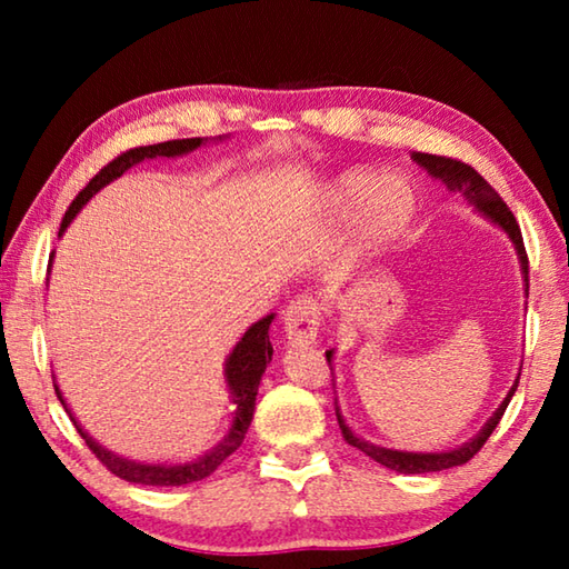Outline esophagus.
<instances>
[{
	"instance_id": "esophagus-1",
	"label": "esophagus",
	"mask_w": 569,
	"mask_h": 569,
	"mask_svg": "<svg viewBox=\"0 0 569 569\" xmlns=\"http://www.w3.org/2000/svg\"><path fill=\"white\" fill-rule=\"evenodd\" d=\"M321 326V306L313 296H298L283 313V329L291 343H313Z\"/></svg>"
}]
</instances>
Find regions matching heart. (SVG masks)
Instances as JSON below:
<instances>
[{
  "mask_svg": "<svg viewBox=\"0 0 569 569\" xmlns=\"http://www.w3.org/2000/svg\"><path fill=\"white\" fill-rule=\"evenodd\" d=\"M333 203L341 210H356L361 203V228L366 238L381 240L397 236L413 216L417 196L407 180H379L371 170H351L333 182Z\"/></svg>",
  "mask_w": 569,
  "mask_h": 569,
  "instance_id": "b5f03b06",
  "label": "heart"
}]
</instances>
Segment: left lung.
Masks as SVG:
<instances>
[{
	"mask_svg": "<svg viewBox=\"0 0 569 569\" xmlns=\"http://www.w3.org/2000/svg\"><path fill=\"white\" fill-rule=\"evenodd\" d=\"M411 158L419 162V166L429 172V176L439 178L441 182L449 190L461 192L469 203H475V208L479 213H485L489 220H495L497 226H502L509 238H512V243L517 248V256H519V263H522V273H525V286L529 291V261H527V250H525V240H522V230H519V223L512 210L507 208V203L502 198H499V192L489 186V182L479 176V172L467 166V162H461L457 158H447V156H429V152H411ZM326 361L331 363V351H326ZM517 383L509 389L507 399L502 401V407L495 411V417L485 423V429L479 431V435L467 441L465 447H459L455 451H441V455H411V451H393V449H383V447H373L369 441H363L359 437L351 435V429L346 427V421L341 419L339 407H336L333 401V409H336V419H339V429L346 439V445H351L356 449H361L366 457L379 461L381 467L393 469V471H401V475H423V471H441V469H451V467H459V465H467V461L477 455V451L487 445V439L492 437V431L497 429L499 419H502V413L507 409L509 399L515 397L517 391Z\"/></svg>",
	"mask_w": 569,
	"mask_h": 569,
	"instance_id": "8db88e82",
	"label": "left lung"
}]
</instances>
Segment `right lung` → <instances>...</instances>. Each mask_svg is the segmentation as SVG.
Masks as SVG:
<instances>
[{
  "label": "right lung",
  "instance_id": "right-lung-1",
  "mask_svg": "<svg viewBox=\"0 0 569 569\" xmlns=\"http://www.w3.org/2000/svg\"><path fill=\"white\" fill-rule=\"evenodd\" d=\"M200 142H203V138H186V140H168V142H158V146L132 148V150L120 152V156L110 160L108 166H104L98 176L88 182V186L77 192V198L72 200L62 218L60 236L64 233V228L70 226V220L80 213V208L88 203L94 192L108 186L110 180L120 178L124 170L138 166L140 160H148V158L182 156V152L196 150ZM271 321H273V313L250 326L243 339L238 341L233 353L228 356L226 379H228L230 393H233L236 419H233V427H230V431H228V437L220 441L213 451H208L203 459L190 461V465H176V467L134 465V461H128L118 455H112V451H108V449H102L98 441H92V437L84 435V431L80 429V423L70 417L74 421V429L80 431V437L84 439V445L90 447L92 455L102 461V467H108L114 477H120L124 481H134V485H150V487H180V485H190V481H200V479L210 477L240 445H243V439H246V431L250 427V419H253V409H256L258 383H261L266 363L271 361V356H273V346H271V339H268V326H271ZM54 391H57V399L64 403L60 389L54 387Z\"/></svg>",
  "mask_w": 569,
  "mask_h": 569
}]
</instances>
